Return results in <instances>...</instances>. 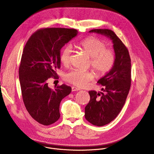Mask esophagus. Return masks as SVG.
Wrapping results in <instances>:
<instances>
[{"mask_svg": "<svg viewBox=\"0 0 154 154\" xmlns=\"http://www.w3.org/2000/svg\"><path fill=\"white\" fill-rule=\"evenodd\" d=\"M79 90H80V89L77 88H76L75 86L72 87V91H79Z\"/></svg>", "mask_w": 154, "mask_h": 154, "instance_id": "esophagus-1", "label": "esophagus"}]
</instances>
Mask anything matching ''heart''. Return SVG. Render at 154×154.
Listing matches in <instances>:
<instances>
[{
	"label": "heart",
	"mask_w": 154,
	"mask_h": 154,
	"mask_svg": "<svg viewBox=\"0 0 154 154\" xmlns=\"http://www.w3.org/2000/svg\"><path fill=\"white\" fill-rule=\"evenodd\" d=\"M79 46L91 58V66L99 75L103 76L112 70L116 55L113 50L106 48L105 41L96 37H90L82 40ZM71 52V48L68 46L62 49L60 59L63 64L66 65L69 63ZM94 77V74L91 71L78 69H74L64 76L66 80L80 88L86 86Z\"/></svg>",
	"instance_id": "b5f03b06"
}]
</instances>
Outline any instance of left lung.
<instances>
[{
  "label": "left lung",
  "instance_id": "8db88e82",
  "mask_svg": "<svg viewBox=\"0 0 154 154\" xmlns=\"http://www.w3.org/2000/svg\"><path fill=\"white\" fill-rule=\"evenodd\" d=\"M90 33L103 35L113 43L116 55L112 70L97 83L104 86L102 92L90 91V100L85 108L86 119L96 126H103L115 119L122 108L131 83V60L127 48L111 30L93 29Z\"/></svg>",
  "mask_w": 154,
  "mask_h": 154
}]
</instances>
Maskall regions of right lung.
Returning <instances> with one entry per match:
<instances>
[{
	"instance_id": "obj_1",
	"label": "right lung",
	"mask_w": 154,
	"mask_h": 154,
	"mask_svg": "<svg viewBox=\"0 0 154 154\" xmlns=\"http://www.w3.org/2000/svg\"><path fill=\"white\" fill-rule=\"evenodd\" d=\"M77 35L73 29L46 28L34 33L24 47L19 69L22 95L29 113L42 125L58 120L60 102L71 92L65 84L52 90L47 80L60 68L61 49Z\"/></svg>"
}]
</instances>
